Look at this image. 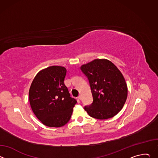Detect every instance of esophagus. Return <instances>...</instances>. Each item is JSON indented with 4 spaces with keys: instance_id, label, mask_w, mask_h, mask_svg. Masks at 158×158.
<instances>
[{
    "instance_id": "34e87169",
    "label": "esophagus",
    "mask_w": 158,
    "mask_h": 158,
    "mask_svg": "<svg viewBox=\"0 0 158 158\" xmlns=\"http://www.w3.org/2000/svg\"><path fill=\"white\" fill-rule=\"evenodd\" d=\"M78 98H79V99L81 100V95H79V96H78Z\"/></svg>"
}]
</instances>
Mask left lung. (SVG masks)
I'll return each mask as SVG.
<instances>
[{"label": "left lung", "mask_w": 158, "mask_h": 158, "mask_svg": "<svg viewBox=\"0 0 158 158\" xmlns=\"http://www.w3.org/2000/svg\"><path fill=\"white\" fill-rule=\"evenodd\" d=\"M88 79L93 103L84 107L87 114L98 119L116 116L123 107L127 96L125 79L118 67L107 59H95L81 67Z\"/></svg>", "instance_id": "8db88e82"}]
</instances>
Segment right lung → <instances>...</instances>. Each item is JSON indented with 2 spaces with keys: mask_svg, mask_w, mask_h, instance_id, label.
<instances>
[{
  "mask_svg": "<svg viewBox=\"0 0 158 158\" xmlns=\"http://www.w3.org/2000/svg\"><path fill=\"white\" fill-rule=\"evenodd\" d=\"M66 73L64 67L50 66L37 73L29 89L32 110L48 127H59L68 123L77 103L64 84Z\"/></svg>",
  "mask_w": 158,
  "mask_h": 158,
  "instance_id": "obj_1",
  "label": "right lung"
}]
</instances>
